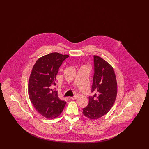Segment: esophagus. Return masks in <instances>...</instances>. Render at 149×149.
Masks as SVG:
<instances>
[{
    "label": "esophagus",
    "mask_w": 149,
    "mask_h": 149,
    "mask_svg": "<svg viewBox=\"0 0 149 149\" xmlns=\"http://www.w3.org/2000/svg\"><path fill=\"white\" fill-rule=\"evenodd\" d=\"M78 98V95H74V97H71L70 98V99H77Z\"/></svg>",
    "instance_id": "34e87169"
}]
</instances>
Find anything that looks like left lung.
<instances>
[{
  "label": "left lung",
  "mask_w": 149,
  "mask_h": 149,
  "mask_svg": "<svg viewBox=\"0 0 149 149\" xmlns=\"http://www.w3.org/2000/svg\"><path fill=\"white\" fill-rule=\"evenodd\" d=\"M94 73L89 104L83 109V114L91 120L106 115L114 104L117 94V83L112 66L98 56H94Z\"/></svg>",
  "instance_id": "obj_1"
}]
</instances>
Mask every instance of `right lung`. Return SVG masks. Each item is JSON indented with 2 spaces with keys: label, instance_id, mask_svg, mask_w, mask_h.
Wrapping results in <instances>:
<instances>
[{
  "label": "right lung",
  "instance_id": "obj_1",
  "mask_svg": "<svg viewBox=\"0 0 149 149\" xmlns=\"http://www.w3.org/2000/svg\"><path fill=\"white\" fill-rule=\"evenodd\" d=\"M69 56L57 52L51 53L38 59L31 71L29 97L36 110L46 118L57 117L66 105V102L58 98L54 88L58 69Z\"/></svg>",
  "mask_w": 149,
  "mask_h": 149
}]
</instances>
